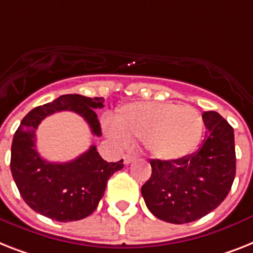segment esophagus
I'll list each match as a JSON object with an SVG mask.
<instances>
[{
    "label": "esophagus",
    "instance_id": "esophagus-1",
    "mask_svg": "<svg viewBox=\"0 0 253 253\" xmlns=\"http://www.w3.org/2000/svg\"><path fill=\"white\" fill-rule=\"evenodd\" d=\"M123 160H125V164H126V165H128V164H131V162L133 161V156L126 155L125 157H123Z\"/></svg>",
    "mask_w": 253,
    "mask_h": 253
}]
</instances>
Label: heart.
I'll return each instance as SVG.
<instances>
[{"mask_svg": "<svg viewBox=\"0 0 253 253\" xmlns=\"http://www.w3.org/2000/svg\"><path fill=\"white\" fill-rule=\"evenodd\" d=\"M109 136L122 145L136 139L161 161H176L194 151L203 133V118L192 106L171 102H133L125 105L114 123L106 125Z\"/></svg>", "mask_w": 253, "mask_h": 253, "instance_id": "obj_1", "label": "heart"}]
</instances>
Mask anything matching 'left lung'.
<instances>
[{"label":"left lung","mask_w":253,"mask_h":253,"mask_svg":"<svg viewBox=\"0 0 253 253\" xmlns=\"http://www.w3.org/2000/svg\"><path fill=\"white\" fill-rule=\"evenodd\" d=\"M204 140L176 161L151 160L152 175L141 187L148 209L170 223H188L218 207L235 178L234 130L217 112H204Z\"/></svg>","instance_id":"obj_1"}]
</instances>
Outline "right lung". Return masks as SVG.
<instances>
[{
    "instance_id": "obj_1",
    "label": "right lung",
    "mask_w": 253,
    "mask_h": 253,
    "mask_svg": "<svg viewBox=\"0 0 253 253\" xmlns=\"http://www.w3.org/2000/svg\"><path fill=\"white\" fill-rule=\"evenodd\" d=\"M102 97L63 94L32 109L15 131L11 144V174L23 200L35 212L59 222L78 221L93 213L105 192L108 179L123 168V160L106 162L94 145L78 159L63 164L48 162L36 151V128L45 117L70 110L78 113L101 136L94 109L104 108Z\"/></svg>"
}]
</instances>
